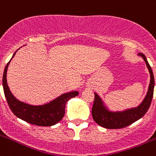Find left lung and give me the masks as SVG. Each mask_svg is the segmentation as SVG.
<instances>
[{"instance_id": "1", "label": "left lung", "mask_w": 156, "mask_h": 156, "mask_svg": "<svg viewBox=\"0 0 156 156\" xmlns=\"http://www.w3.org/2000/svg\"><path fill=\"white\" fill-rule=\"evenodd\" d=\"M145 62L149 74H150V83L145 98L137 107L126 109L124 111L112 112L105 106L104 101L97 93H94V100L91 109V115L94 122L100 126L105 129H117L125 128L133 122H136L145 115L149 108L152 97H153L155 80L152 70L146 59V57L142 53L139 54Z\"/></svg>"}]
</instances>
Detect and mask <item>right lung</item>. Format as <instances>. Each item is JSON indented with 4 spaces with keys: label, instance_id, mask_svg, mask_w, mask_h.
Returning a JSON list of instances; mask_svg holds the SVG:
<instances>
[{
    "label": "right lung",
    "instance_id": "1",
    "mask_svg": "<svg viewBox=\"0 0 156 156\" xmlns=\"http://www.w3.org/2000/svg\"><path fill=\"white\" fill-rule=\"evenodd\" d=\"M11 59L4 68L2 82L4 95L12 112L27 123L38 126H52L60 122L65 115L67 101L78 95V91H72L62 94L50 102L41 105H32L19 101L13 95L7 83V71Z\"/></svg>",
    "mask_w": 156,
    "mask_h": 156
}]
</instances>
